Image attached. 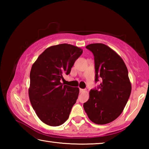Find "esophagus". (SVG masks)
Returning <instances> with one entry per match:
<instances>
[{
  "instance_id": "esophagus-1",
  "label": "esophagus",
  "mask_w": 149,
  "mask_h": 149,
  "mask_svg": "<svg viewBox=\"0 0 149 149\" xmlns=\"http://www.w3.org/2000/svg\"><path fill=\"white\" fill-rule=\"evenodd\" d=\"M86 91V90L85 89H79V92L80 93H84Z\"/></svg>"
}]
</instances>
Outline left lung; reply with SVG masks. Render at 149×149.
Segmentation results:
<instances>
[{
	"mask_svg": "<svg viewBox=\"0 0 149 149\" xmlns=\"http://www.w3.org/2000/svg\"><path fill=\"white\" fill-rule=\"evenodd\" d=\"M95 59V81H102L98 89L89 92L84 108L91 121L96 124H107L122 114L132 91L128 70L122 58L102 43L86 46Z\"/></svg>",
	"mask_w": 149,
	"mask_h": 149,
	"instance_id": "left-lung-1",
	"label": "left lung"
}]
</instances>
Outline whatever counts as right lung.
Masks as SVG:
<instances>
[{
	"mask_svg": "<svg viewBox=\"0 0 149 149\" xmlns=\"http://www.w3.org/2000/svg\"><path fill=\"white\" fill-rule=\"evenodd\" d=\"M83 50L70 44L51 46L39 55L30 72L29 97L33 108L42 122L58 126L69 118L79 89L63 85Z\"/></svg>",
	"mask_w": 149,
	"mask_h": 149,
	"instance_id": "obj_1",
	"label": "right lung"
}]
</instances>
